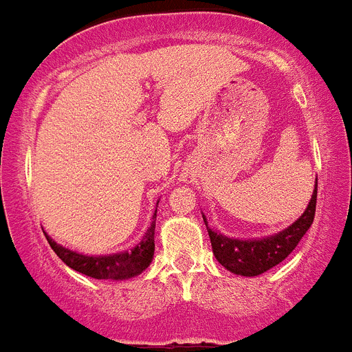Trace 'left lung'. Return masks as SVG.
<instances>
[{
    "instance_id": "left-lung-1",
    "label": "left lung",
    "mask_w": 352,
    "mask_h": 352,
    "mask_svg": "<svg viewBox=\"0 0 352 352\" xmlns=\"http://www.w3.org/2000/svg\"><path fill=\"white\" fill-rule=\"evenodd\" d=\"M316 203L317 179L312 199H310L309 206H307V210L303 211L300 219L292 226H289L287 229L278 232V234L268 236V238L263 239L227 238V236L210 229L206 217L203 214L214 257L223 268L229 270L231 273H236V275L257 276L261 273L268 272L273 266L280 264L296 248L305 232L309 231L314 222V217H316Z\"/></svg>"
}]
</instances>
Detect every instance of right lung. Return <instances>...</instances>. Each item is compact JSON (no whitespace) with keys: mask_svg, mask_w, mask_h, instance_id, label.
I'll use <instances>...</instances> for the list:
<instances>
[{"mask_svg":"<svg viewBox=\"0 0 352 352\" xmlns=\"http://www.w3.org/2000/svg\"><path fill=\"white\" fill-rule=\"evenodd\" d=\"M155 220H157V210L153 214V222L146 231L144 238L141 239V243L135 245L132 250L120 252L113 256H84L56 243L51 236H47V232H45V238L52 250L56 252V256L72 270L96 280H125V278L141 275L151 264L155 252Z\"/></svg>","mask_w":352,"mask_h":352,"instance_id":"right-lung-1","label":"right lung"}]
</instances>
